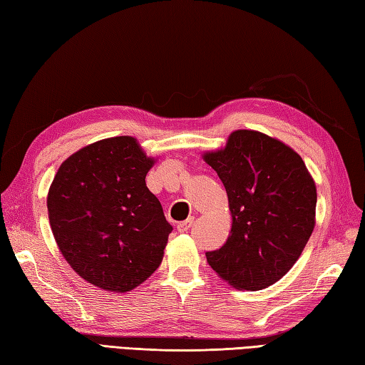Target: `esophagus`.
<instances>
[{"label":"esophagus","mask_w":365,"mask_h":365,"mask_svg":"<svg viewBox=\"0 0 365 365\" xmlns=\"http://www.w3.org/2000/svg\"><path fill=\"white\" fill-rule=\"evenodd\" d=\"M192 222H195V218H188V220L182 221V222H178L177 230H178V232H182V234H185V232H188V230L191 229Z\"/></svg>","instance_id":"34e87169"}]
</instances>
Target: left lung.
<instances>
[{
	"label": "left lung",
	"mask_w": 365,
	"mask_h": 365,
	"mask_svg": "<svg viewBox=\"0 0 365 365\" xmlns=\"http://www.w3.org/2000/svg\"><path fill=\"white\" fill-rule=\"evenodd\" d=\"M204 160L221 178L232 213L227 242L205 252L208 265L235 289H267L294 265L312 234V177L289 145L252 130L234 131Z\"/></svg>",
	"instance_id": "8db88e82"
}]
</instances>
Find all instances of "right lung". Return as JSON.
<instances>
[{
  "label": "right lung",
  "mask_w": 365,
  "mask_h": 365,
  "mask_svg": "<svg viewBox=\"0 0 365 365\" xmlns=\"http://www.w3.org/2000/svg\"><path fill=\"white\" fill-rule=\"evenodd\" d=\"M153 160L135 138L91 144L68 157L46 199L61 252L92 285L128 292L163 260L173 226L145 187Z\"/></svg>",
  "instance_id": "1"
}]
</instances>
